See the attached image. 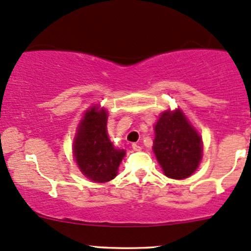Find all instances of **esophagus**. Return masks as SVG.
<instances>
[{
  "mask_svg": "<svg viewBox=\"0 0 251 251\" xmlns=\"http://www.w3.org/2000/svg\"><path fill=\"white\" fill-rule=\"evenodd\" d=\"M131 148H133L134 151H136V152H137V151L141 150V146H140L139 144H133V145H131Z\"/></svg>",
  "mask_w": 251,
  "mask_h": 251,
  "instance_id": "esophagus-1",
  "label": "esophagus"
}]
</instances>
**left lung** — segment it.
Masks as SVG:
<instances>
[{
	"mask_svg": "<svg viewBox=\"0 0 251 251\" xmlns=\"http://www.w3.org/2000/svg\"><path fill=\"white\" fill-rule=\"evenodd\" d=\"M153 151L164 174L170 178L189 177L201 160V137L182 111H166L155 125Z\"/></svg>",
	"mask_w": 251,
	"mask_h": 251,
	"instance_id": "1",
	"label": "left lung"
}]
</instances>
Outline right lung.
Here are the masks:
<instances>
[{"label": "right lung", "instance_id": "add662e5", "mask_svg": "<svg viewBox=\"0 0 251 251\" xmlns=\"http://www.w3.org/2000/svg\"><path fill=\"white\" fill-rule=\"evenodd\" d=\"M107 114L92 107L83 116L74 145V157L87 178L97 183L109 182L117 174L125 150H116L106 133Z\"/></svg>", "mask_w": 251, "mask_h": 251}]
</instances>
